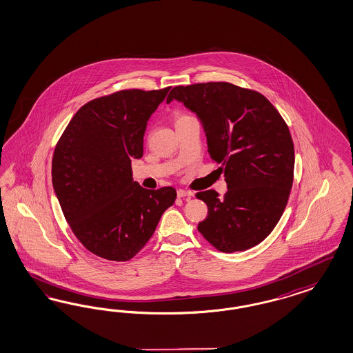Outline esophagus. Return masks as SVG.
<instances>
[{
    "mask_svg": "<svg viewBox=\"0 0 353 353\" xmlns=\"http://www.w3.org/2000/svg\"><path fill=\"white\" fill-rule=\"evenodd\" d=\"M177 195H179V198L193 196V195H194V192H192V190H183V189H179V190H177Z\"/></svg>",
    "mask_w": 353,
    "mask_h": 353,
    "instance_id": "34e87169",
    "label": "esophagus"
}]
</instances>
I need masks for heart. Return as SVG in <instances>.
<instances>
[{
  "mask_svg": "<svg viewBox=\"0 0 353 353\" xmlns=\"http://www.w3.org/2000/svg\"><path fill=\"white\" fill-rule=\"evenodd\" d=\"M188 114H183V113H179V114H176V121L177 120H180V119H183V117H186Z\"/></svg>",
  "mask_w": 353,
  "mask_h": 353,
  "instance_id": "b5f03b06",
  "label": "heart"
}]
</instances>
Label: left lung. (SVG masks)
<instances>
[{"label": "left lung", "mask_w": 353, "mask_h": 353, "mask_svg": "<svg viewBox=\"0 0 353 353\" xmlns=\"http://www.w3.org/2000/svg\"><path fill=\"white\" fill-rule=\"evenodd\" d=\"M196 113L208 154L221 164L228 190L195 196L207 205L198 231L223 253L262 243L287 206L294 168L290 129L268 97L228 82L176 85L167 97Z\"/></svg>", "instance_id": "1"}]
</instances>
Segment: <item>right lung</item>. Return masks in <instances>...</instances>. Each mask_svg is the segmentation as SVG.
<instances>
[{
    "instance_id": "add662e5",
    "label": "right lung",
    "mask_w": 353,
    "mask_h": 353,
    "mask_svg": "<svg viewBox=\"0 0 353 353\" xmlns=\"http://www.w3.org/2000/svg\"><path fill=\"white\" fill-rule=\"evenodd\" d=\"M170 88L97 97L74 114L56 145L52 183L63 216L100 258L132 259L176 199L172 186L148 190L132 174V159L143 157L147 121Z\"/></svg>"
}]
</instances>
